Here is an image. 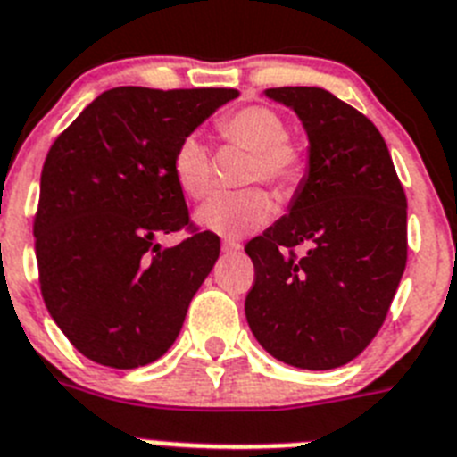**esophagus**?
<instances>
[{
  "label": "esophagus",
  "instance_id": "34e87169",
  "mask_svg": "<svg viewBox=\"0 0 457 457\" xmlns=\"http://www.w3.org/2000/svg\"><path fill=\"white\" fill-rule=\"evenodd\" d=\"M241 251V244L235 239H225L222 241V253H239Z\"/></svg>",
  "mask_w": 457,
  "mask_h": 457
}]
</instances>
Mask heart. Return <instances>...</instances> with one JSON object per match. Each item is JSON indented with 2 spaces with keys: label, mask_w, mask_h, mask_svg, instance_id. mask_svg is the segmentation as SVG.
<instances>
[{
  "label": "heart",
  "mask_w": 457,
  "mask_h": 457,
  "mask_svg": "<svg viewBox=\"0 0 457 457\" xmlns=\"http://www.w3.org/2000/svg\"><path fill=\"white\" fill-rule=\"evenodd\" d=\"M218 134L229 144L251 153L246 183L264 181L278 193H290L302 181L306 170L304 153L287 139L283 118L267 106H244L218 120ZM171 171L183 193L202 199L213 187L209 148L197 134H187L176 145ZM274 213L271 197L264 190H244L235 195H218L197 211V222L204 229L225 239H239L260 229Z\"/></svg>",
  "instance_id": "b5f03b06"
}]
</instances>
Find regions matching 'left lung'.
Masks as SVG:
<instances>
[{
  "label": "left lung",
  "instance_id": "obj_1",
  "mask_svg": "<svg viewBox=\"0 0 457 457\" xmlns=\"http://www.w3.org/2000/svg\"><path fill=\"white\" fill-rule=\"evenodd\" d=\"M309 139L287 213L246 244V320L264 351L300 370L358 358L406 267V197L374 122L323 87H270ZM305 253L297 256L295 247Z\"/></svg>",
  "mask_w": 457,
  "mask_h": 457
}]
</instances>
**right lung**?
I'll use <instances>...</instances> for the list:
<instances>
[{"label":"right lung","instance_id":"right-lung-1","mask_svg":"<svg viewBox=\"0 0 457 457\" xmlns=\"http://www.w3.org/2000/svg\"><path fill=\"white\" fill-rule=\"evenodd\" d=\"M239 92L113 87L55 139L34 218L41 295L92 362L134 370L162 358L220 255L213 232L176 246L190 222L171 171L176 145Z\"/></svg>","mask_w":457,"mask_h":457}]
</instances>
